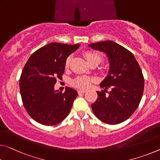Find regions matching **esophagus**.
Here are the masks:
<instances>
[{"label":"esophagus","instance_id":"1","mask_svg":"<svg viewBox=\"0 0 160 160\" xmlns=\"http://www.w3.org/2000/svg\"><path fill=\"white\" fill-rule=\"evenodd\" d=\"M85 92L86 91L84 90H78V94H82V93H85Z\"/></svg>","mask_w":160,"mask_h":160}]
</instances>
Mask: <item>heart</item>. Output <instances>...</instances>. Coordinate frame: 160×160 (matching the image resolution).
I'll return each instance as SVG.
<instances>
[{
	"label": "heart",
	"mask_w": 160,
	"mask_h": 160,
	"mask_svg": "<svg viewBox=\"0 0 160 160\" xmlns=\"http://www.w3.org/2000/svg\"><path fill=\"white\" fill-rule=\"evenodd\" d=\"M85 57L89 64L92 62H96L99 64L102 62V57L96 52H86L85 53ZM70 61V58H68L65 62V67L69 66ZM94 82V79L89 76H78L74 78L71 81V84L75 88H80V89H87Z\"/></svg>",
	"instance_id": "heart-1"
}]
</instances>
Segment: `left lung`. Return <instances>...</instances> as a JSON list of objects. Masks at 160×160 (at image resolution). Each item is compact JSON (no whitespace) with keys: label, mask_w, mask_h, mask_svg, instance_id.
Here are the masks:
<instances>
[{"label":"left lung","mask_w":160,"mask_h":160,"mask_svg":"<svg viewBox=\"0 0 160 160\" xmlns=\"http://www.w3.org/2000/svg\"><path fill=\"white\" fill-rule=\"evenodd\" d=\"M105 52L110 62L108 75L100 83L104 90L97 92L98 98L91 105L95 115L108 125H117L130 118L140 102L144 80L132 53L112 40L88 45ZM108 88L111 90L107 95Z\"/></svg>","instance_id":"8db88e82"}]
</instances>
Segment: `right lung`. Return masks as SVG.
<instances>
[{
    "mask_svg": "<svg viewBox=\"0 0 160 160\" xmlns=\"http://www.w3.org/2000/svg\"><path fill=\"white\" fill-rule=\"evenodd\" d=\"M80 44L51 42L30 55L20 78L22 104L38 122L55 125L69 115L78 92L70 88L65 92L54 90L57 79H62L68 57Z\"/></svg>",
    "mask_w": 160,
    "mask_h": 160,
    "instance_id": "add662e5",
    "label": "right lung"
}]
</instances>
